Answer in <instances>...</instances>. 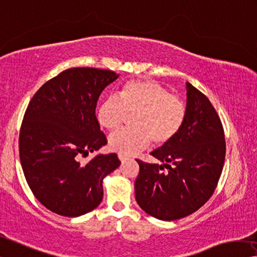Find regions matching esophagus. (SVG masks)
<instances>
[{
	"instance_id": "esophagus-1",
	"label": "esophagus",
	"mask_w": 257,
	"mask_h": 257,
	"mask_svg": "<svg viewBox=\"0 0 257 257\" xmlns=\"http://www.w3.org/2000/svg\"><path fill=\"white\" fill-rule=\"evenodd\" d=\"M119 160L122 162V164H123V162H125L128 160V157H125V156H123V154H119Z\"/></svg>"
}]
</instances>
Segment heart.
<instances>
[{
    "mask_svg": "<svg viewBox=\"0 0 257 257\" xmlns=\"http://www.w3.org/2000/svg\"><path fill=\"white\" fill-rule=\"evenodd\" d=\"M129 115H134V128L117 130L108 137L109 150L123 156L140 152L150 142L156 146L170 143L184 124L186 107L156 81H130L122 87L119 97L101 101L97 120L103 128L114 130Z\"/></svg>",
    "mask_w": 257,
    "mask_h": 257,
    "instance_id": "heart-1",
    "label": "heart"
}]
</instances>
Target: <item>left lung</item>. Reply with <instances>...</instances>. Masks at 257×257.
Masks as SVG:
<instances>
[{
	"label": "left lung",
	"mask_w": 257,
	"mask_h": 257,
	"mask_svg": "<svg viewBox=\"0 0 257 257\" xmlns=\"http://www.w3.org/2000/svg\"><path fill=\"white\" fill-rule=\"evenodd\" d=\"M161 162L136 160L138 206L151 216L175 221L197 211L208 201L221 176L225 140L221 120L209 99L186 82V115L177 136L151 152ZM167 168L166 172H162Z\"/></svg>",
	"instance_id": "left-lung-1"
}]
</instances>
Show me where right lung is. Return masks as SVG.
<instances>
[{
    "label": "right lung",
    "instance_id": "right-lung-1",
    "mask_svg": "<svg viewBox=\"0 0 257 257\" xmlns=\"http://www.w3.org/2000/svg\"><path fill=\"white\" fill-rule=\"evenodd\" d=\"M119 74L91 67L68 68L44 83L28 104L20 128L23 172L36 199L49 210L77 217L103 199V180L120 166L115 153L97 154L107 144L96 117L101 91Z\"/></svg>",
    "mask_w": 257,
    "mask_h": 257
}]
</instances>
